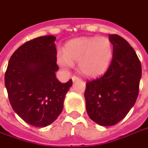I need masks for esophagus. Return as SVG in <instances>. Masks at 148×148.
Returning a JSON list of instances; mask_svg holds the SVG:
<instances>
[{"instance_id":"esophagus-1","label":"esophagus","mask_w":148,"mask_h":148,"mask_svg":"<svg viewBox=\"0 0 148 148\" xmlns=\"http://www.w3.org/2000/svg\"><path fill=\"white\" fill-rule=\"evenodd\" d=\"M80 77H77V76H73V77H72V80H73V82H75V81L77 80H80Z\"/></svg>"}]
</instances>
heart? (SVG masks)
<instances>
[{
    "instance_id": "heart-1",
    "label": "heart",
    "mask_w": 148,
    "mask_h": 148,
    "mask_svg": "<svg viewBox=\"0 0 148 148\" xmlns=\"http://www.w3.org/2000/svg\"><path fill=\"white\" fill-rule=\"evenodd\" d=\"M112 57V46L106 37L79 38L68 42L64 54L58 56V62L67 70L78 62L79 71L88 77H97L109 68Z\"/></svg>"
}]
</instances>
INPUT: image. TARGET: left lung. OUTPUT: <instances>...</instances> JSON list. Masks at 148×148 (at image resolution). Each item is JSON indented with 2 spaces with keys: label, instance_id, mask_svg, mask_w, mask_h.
Instances as JSON below:
<instances>
[{
  "label": "left lung",
  "instance_id": "left-lung-1",
  "mask_svg": "<svg viewBox=\"0 0 148 148\" xmlns=\"http://www.w3.org/2000/svg\"><path fill=\"white\" fill-rule=\"evenodd\" d=\"M113 45L112 59L104 75L87 81L85 90L86 111L101 126L123 120L133 107L140 90L141 63L135 50L118 35H109Z\"/></svg>",
  "mask_w": 148,
  "mask_h": 148
}]
</instances>
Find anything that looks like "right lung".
<instances>
[{
  "label": "right lung",
  "instance_id": "right-lung-1",
  "mask_svg": "<svg viewBox=\"0 0 148 148\" xmlns=\"http://www.w3.org/2000/svg\"><path fill=\"white\" fill-rule=\"evenodd\" d=\"M55 39L45 36L24 42L11 56L5 74L12 109L35 127H46L58 118L73 82L61 83L56 77Z\"/></svg>",
  "mask_w": 148,
  "mask_h": 148
}]
</instances>
